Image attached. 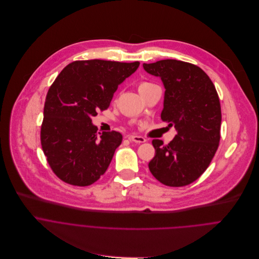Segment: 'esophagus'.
I'll return each instance as SVG.
<instances>
[{
  "instance_id": "esophagus-1",
  "label": "esophagus",
  "mask_w": 259,
  "mask_h": 259,
  "mask_svg": "<svg viewBox=\"0 0 259 259\" xmlns=\"http://www.w3.org/2000/svg\"><path fill=\"white\" fill-rule=\"evenodd\" d=\"M128 140L132 141V142H135V143H138V144H141V143H145L146 142V139L141 137V136H128Z\"/></svg>"
}]
</instances>
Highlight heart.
<instances>
[{
  "instance_id": "1",
  "label": "heart",
  "mask_w": 259,
  "mask_h": 259,
  "mask_svg": "<svg viewBox=\"0 0 259 259\" xmlns=\"http://www.w3.org/2000/svg\"><path fill=\"white\" fill-rule=\"evenodd\" d=\"M151 85H153V83H150V82H142V83H140V85H139V91L144 90V89H147V88H149V87H151Z\"/></svg>"
}]
</instances>
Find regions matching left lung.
Returning <instances> with one entry per match:
<instances>
[{"instance_id":"8db88e82","label":"left lung","mask_w":259,"mask_h":259,"mask_svg":"<svg viewBox=\"0 0 259 259\" xmlns=\"http://www.w3.org/2000/svg\"><path fill=\"white\" fill-rule=\"evenodd\" d=\"M143 67L161 78L165 89L161 119L178 132L167 145L161 140L152 141L156 154L149 169L165 186H187L209 166L219 148V95L209 76L194 64L166 59L144 63Z\"/></svg>"}]
</instances>
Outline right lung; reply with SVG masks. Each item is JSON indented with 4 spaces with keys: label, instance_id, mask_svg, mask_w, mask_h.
Segmentation results:
<instances>
[{
    "label": "right lung",
    "instance_id": "1",
    "mask_svg": "<svg viewBox=\"0 0 259 259\" xmlns=\"http://www.w3.org/2000/svg\"><path fill=\"white\" fill-rule=\"evenodd\" d=\"M139 65L138 61H74L50 87L40 143L48 163L60 180L84 187L105 174L122 136L115 131L98 136L92 117L109 107L118 85Z\"/></svg>",
    "mask_w": 259,
    "mask_h": 259
}]
</instances>
